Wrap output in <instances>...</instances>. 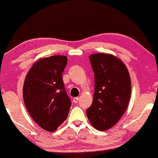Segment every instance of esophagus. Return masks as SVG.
Segmentation results:
<instances>
[{"instance_id": "esophagus-1", "label": "esophagus", "mask_w": 158, "mask_h": 158, "mask_svg": "<svg viewBox=\"0 0 158 158\" xmlns=\"http://www.w3.org/2000/svg\"><path fill=\"white\" fill-rule=\"evenodd\" d=\"M79 97H75V98H73V102L74 103H77L78 102H79Z\"/></svg>"}]
</instances>
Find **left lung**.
<instances>
[{"instance_id": "left-lung-1", "label": "left lung", "mask_w": 158, "mask_h": 158, "mask_svg": "<svg viewBox=\"0 0 158 158\" xmlns=\"http://www.w3.org/2000/svg\"><path fill=\"white\" fill-rule=\"evenodd\" d=\"M89 59L94 72L95 89L87 115L96 129L106 131L117 124L128 108L131 77L123 61L112 54H91Z\"/></svg>"}]
</instances>
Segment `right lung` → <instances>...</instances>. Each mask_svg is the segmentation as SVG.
I'll list each match as a JSON object with an SVG mask.
<instances>
[{
  "mask_svg": "<svg viewBox=\"0 0 158 158\" xmlns=\"http://www.w3.org/2000/svg\"><path fill=\"white\" fill-rule=\"evenodd\" d=\"M67 62L65 56L41 58L32 65L23 82L27 111L47 131H55L64 123L71 106L62 79Z\"/></svg>",
  "mask_w": 158,
  "mask_h": 158,
  "instance_id": "obj_1",
  "label": "right lung"
}]
</instances>
